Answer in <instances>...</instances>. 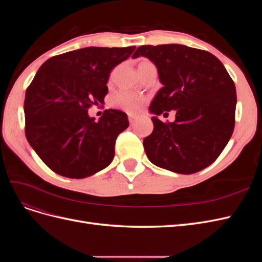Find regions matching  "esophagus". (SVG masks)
<instances>
[{"label": "esophagus", "mask_w": 262, "mask_h": 262, "mask_svg": "<svg viewBox=\"0 0 262 262\" xmlns=\"http://www.w3.org/2000/svg\"><path fill=\"white\" fill-rule=\"evenodd\" d=\"M129 122H130L131 125H133L134 123L137 122V118L133 117V116H129Z\"/></svg>", "instance_id": "esophagus-1"}]
</instances>
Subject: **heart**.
Listing matches in <instances>:
<instances>
[{
  "instance_id": "obj_1",
  "label": "heart",
  "mask_w": 262,
  "mask_h": 262,
  "mask_svg": "<svg viewBox=\"0 0 262 262\" xmlns=\"http://www.w3.org/2000/svg\"><path fill=\"white\" fill-rule=\"evenodd\" d=\"M149 61H142L141 63H146ZM142 98L139 95L128 91L119 92L113 98V105L117 108H120L129 114H137L142 106Z\"/></svg>"
}]
</instances>
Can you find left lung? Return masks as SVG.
I'll return each mask as SVG.
<instances>
[{"mask_svg":"<svg viewBox=\"0 0 262 262\" xmlns=\"http://www.w3.org/2000/svg\"><path fill=\"white\" fill-rule=\"evenodd\" d=\"M145 57L163 84L148 107L153 132L143 141L148 160L158 167L190 175L210 166L231 139L236 89L212 53L184 45L141 46L132 58ZM177 110L173 123L157 117Z\"/></svg>","mask_w":262,"mask_h":262,"instance_id":"left-lung-1","label":"left lung"}]
</instances>
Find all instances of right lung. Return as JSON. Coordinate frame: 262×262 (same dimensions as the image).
<instances>
[{"label": "right lung", "instance_id": "right-lung-1", "mask_svg": "<svg viewBox=\"0 0 262 262\" xmlns=\"http://www.w3.org/2000/svg\"><path fill=\"white\" fill-rule=\"evenodd\" d=\"M136 47H89L55 55L39 68L25 95V134L41 161L58 175L81 179L106 168L117 137L129 126L121 110L89 116L102 104L113 69Z\"/></svg>", "mask_w": 262, "mask_h": 262}]
</instances>
